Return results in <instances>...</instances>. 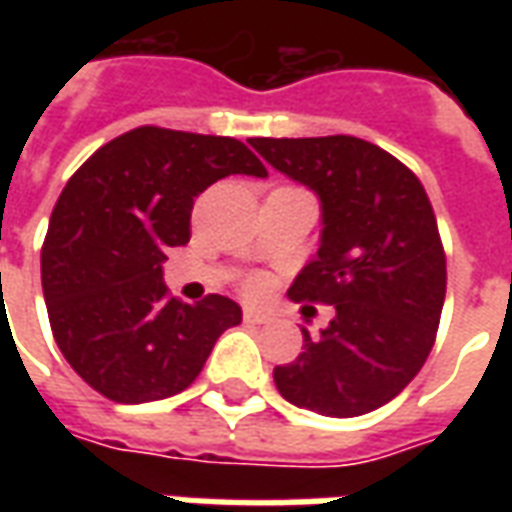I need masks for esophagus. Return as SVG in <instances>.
<instances>
[{"mask_svg": "<svg viewBox=\"0 0 512 512\" xmlns=\"http://www.w3.org/2000/svg\"><path fill=\"white\" fill-rule=\"evenodd\" d=\"M244 321L252 326H263V323H271V315L260 310H244Z\"/></svg>", "mask_w": 512, "mask_h": 512, "instance_id": "esophagus-1", "label": "esophagus"}]
</instances>
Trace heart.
Here are the masks:
<instances>
[{
	"label": "heart",
	"mask_w": 512,
	"mask_h": 512,
	"mask_svg": "<svg viewBox=\"0 0 512 512\" xmlns=\"http://www.w3.org/2000/svg\"><path fill=\"white\" fill-rule=\"evenodd\" d=\"M263 290H266V279L263 277H252L246 282V293H249V296H260Z\"/></svg>",
	"instance_id": "obj_1"
}]
</instances>
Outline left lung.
<instances>
[{"label":"left lung","instance_id":"1","mask_svg":"<svg viewBox=\"0 0 512 512\" xmlns=\"http://www.w3.org/2000/svg\"><path fill=\"white\" fill-rule=\"evenodd\" d=\"M279 172L318 191L323 235L288 296L332 304L321 337L274 367L279 395L323 417H359L400 395L436 343L447 255L425 186L359 136L249 139Z\"/></svg>","mask_w":512,"mask_h":512}]
</instances>
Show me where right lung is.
I'll return each mask as SVG.
<instances>
[{"label": "right lung", "instance_id": "right-lung-1", "mask_svg": "<svg viewBox=\"0 0 512 512\" xmlns=\"http://www.w3.org/2000/svg\"><path fill=\"white\" fill-rule=\"evenodd\" d=\"M227 175L268 172L233 136L139 126L65 183L40 249L43 299L62 356L109 400L178 395L241 323L233 299L191 307L161 282L169 246L189 244L194 197Z\"/></svg>", "mask_w": 512, "mask_h": 512}]
</instances>
